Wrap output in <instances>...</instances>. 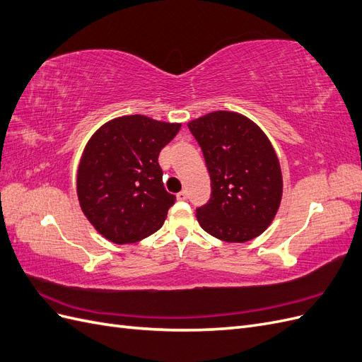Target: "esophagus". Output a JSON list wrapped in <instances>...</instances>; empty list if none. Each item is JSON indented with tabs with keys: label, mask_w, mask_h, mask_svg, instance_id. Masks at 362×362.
<instances>
[{
	"label": "esophagus",
	"mask_w": 362,
	"mask_h": 362,
	"mask_svg": "<svg viewBox=\"0 0 362 362\" xmlns=\"http://www.w3.org/2000/svg\"><path fill=\"white\" fill-rule=\"evenodd\" d=\"M177 198H178V201H185V199H187V192L181 190L180 193H177Z\"/></svg>",
	"instance_id": "obj_1"
}]
</instances>
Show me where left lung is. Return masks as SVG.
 <instances>
[{
	"mask_svg": "<svg viewBox=\"0 0 362 362\" xmlns=\"http://www.w3.org/2000/svg\"><path fill=\"white\" fill-rule=\"evenodd\" d=\"M211 178V198L196 210L204 231L228 243L262 234L282 199V172L275 149L254 120L217 110L189 122Z\"/></svg>",
	"mask_w": 362,
	"mask_h": 362,
	"instance_id": "8db88e82",
	"label": "left lung"
}]
</instances>
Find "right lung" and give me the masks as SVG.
I'll return each instance as SVG.
<instances>
[{
	"instance_id": "add662e5",
	"label": "right lung",
	"mask_w": 362,
	"mask_h": 362,
	"mask_svg": "<svg viewBox=\"0 0 362 362\" xmlns=\"http://www.w3.org/2000/svg\"><path fill=\"white\" fill-rule=\"evenodd\" d=\"M181 124L144 115L119 116L87 141L76 170V194L92 226L117 245L136 243L166 221L175 196L163 187L160 151Z\"/></svg>"
}]
</instances>
